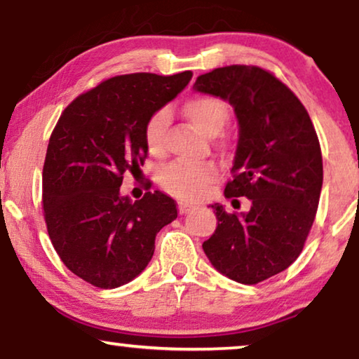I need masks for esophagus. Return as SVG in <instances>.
I'll return each instance as SVG.
<instances>
[{
    "instance_id": "obj_1",
    "label": "esophagus",
    "mask_w": 359,
    "mask_h": 359,
    "mask_svg": "<svg viewBox=\"0 0 359 359\" xmlns=\"http://www.w3.org/2000/svg\"><path fill=\"white\" fill-rule=\"evenodd\" d=\"M195 208H197V205H194V203H179L180 215H185V213L192 212V210H195Z\"/></svg>"
}]
</instances>
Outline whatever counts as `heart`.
I'll list each match as a JSON object with an SVG mask.
<instances>
[{
  "mask_svg": "<svg viewBox=\"0 0 359 359\" xmlns=\"http://www.w3.org/2000/svg\"><path fill=\"white\" fill-rule=\"evenodd\" d=\"M185 118L200 133L215 136L228 119V107L222 98L213 95H197L184 103ZM169 121V111L165 108L157 109L147 118L144 124V142L152 156H159L164 151L165 126ZM218 177V169L213 162L189 164V162H172L159 172L157 180L167 192L182 200L200 198L207 192Z\"/></svg>",
  "mask_w": 359,
  "mask_h": 359,
  "instance_id": "obj_1",
  "label": "heart"
}]
</instances>
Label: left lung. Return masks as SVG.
I'll return each mask as SVG.
<instances>
[{
  "mask_svg": "<svg viewBox=\"0 0 359 359\" xmlns=\"http://www.w3.org/2000/svg\"><path fill=\"white\" fill-rule=\"evenodd\" d=\"M194 88L235 108L240 140L224 197L251 200L240 215L212 205L218 226L203 251L229 279L262 283L287 269L307 241L323 182L318 136L292 90L261 67H219Z\"/></svg>",
  "mask_w": 359,
  "mask_h": 359,
  "instance_id": "obj_1",
  "label": "left lung"
}]
</instances>
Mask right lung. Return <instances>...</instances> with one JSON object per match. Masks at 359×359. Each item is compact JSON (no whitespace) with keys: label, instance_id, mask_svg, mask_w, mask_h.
<instances>
[{"label":"right lung","instance_id":"right-lung-1","mask_svg":"<svg viewBox=\"0 0 359 359\" xmlns=\"http://www.w3.org/2000/svg\"><path fill=\"white\" fill-rule=\"evenodd\" d=\"M192 72L128 74L79 95L52 131L42 169V210L62 262L100 289L140 276L154 255L156 235L177 218L159 190L131 202L123 175L144 164L147 118L182 92Z\"/></svg>","mask_w":359,"mask_h":359}]
</instances>
